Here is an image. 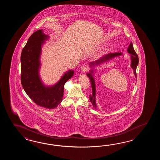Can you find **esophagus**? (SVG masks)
Listing matches in <instances>:
<instances>
[{
	"mask_svg": "<svg viewBox=\"0 0 160 160\" xmlns=\"http://www.w3.org/2000/svg\"><path fill=\"white\" fill-rule=\"evenodd\" d=\"M81 70L82 72H86V71H88V68H86L85 66H82L81 67Z\"/></svg>",
	"mask_w": 160,
	"mask_h": 160,
	"instance_id": "esophagus-1",
	"label": "esophagus"
}]
</instances>
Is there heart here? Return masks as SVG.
I'll list each match as a JSON object with an SVG mask.
<instances>
[{"label":"heart","mask_w":160,"mask_h":160,"mask_svg":"<svg viewBox=\"0 0 160 160\" xmlns=\"http://www.w3.org/2000/svg\"><path fill=\"white\" fill-rule=\"evenodd\" d=\"M108 50V48H104L102 50H100L99 51H97L94 52L93 55H92V58H94V59H97L99 58H101V57H102L103 55L105 54L106 52Z\"/></svg>","instance_id":"heart-1"}]
</instances>
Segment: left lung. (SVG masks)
Wrapping results in <instances>:
<instances>
[{
	"instance_id": "8db88e82",
	"label": "left lung",
	"mask_w": 160,
	"mask_h": 160,
	"mask_svg": "<svg viewBox=\"0 0 160 160\" xmlns=\"http://www.w3.org/2000/svg\"><path fill=\"white\" fill-rule=\"evenodd\" d=\"M127 51H128V52L129 53L130 55L131 68L133 69L134 74L137 79L136 68H137V65L138 64L139 59H138V55L136 54V51L134 50L133 44L132 42H130V44H129ZM123 54L122 52L110 53V54L103 55L100 59L95 61V62H92L89 63V66L91 68V70L88 72L86 73V74L90 81L92 88V94H90L89 95V97H90L89 99H90V101L92 102L93 107L95 109H97V104H96V98H95L96 97V86H95V79H94V72H95L94 69L96 67L100 66L102 64L109 62L113 59L114 58L121 56Z\"/></svg>"
}]
</instances>
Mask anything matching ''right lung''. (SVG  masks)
<instances>
[{
  "mask_svg": "<svg viewBox=\"0 0 160 160\" xmlns=\"http://www.w3.org/2000/svg\"><path fill=\"white\" fill-rule=\"evenodd\" d=\"M50 37L39 30L30 36L21 53V83L27 95L38 105L54 109L62 102L65 83L74 75V70L65 72L55 84L44 85L41 80L42 48Z\"/></svg>",
  "mask_w": 160,
  "mask_h": 160,
  "instance_id": "obj_1",
  "label": "right lung"
}]
</instances>
